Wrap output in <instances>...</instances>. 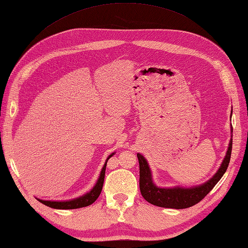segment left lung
I'll return each instance as SVG.
<instances>
[{
    "label": "left lung",
    "mask_w": 248,
    "mask_h": 248,
    "mask_svg": "<svg viewBox=\"0 0 248 248\" xmlns=\"http://www.w3.org/2000/svg\"><path fill=\"white\" fill-rule=\"evenodd\" d=\"M232 118V115H230ZM230 133H232V126H230ZM232 149V134L230 135L226 155L224 157L220 168L210 180L193 187H158L154 184L152 178V172L149 167L148 160L140 153H137V158L140 162V189L142 198L147 202L164 208L184 209L198 204L208 194L217 183L225 173L230 162V155Z\"/></svg>",
    "instance_id": "left-lung-1"
}]
</instances>
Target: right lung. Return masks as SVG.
<instances>
[{
    "label": "right lung",
    "instance_id": "obj_1",
    "mask_svg": "<svg viewBox=\"0 0 248 248\" xmlns=\"http://www.w3.org/2000/svg\"><path fill=\"white\" fill-rule=\"evenodd\" d=\"M114 155V153L110 154L108 156L105 165H103L100 175L98 177V180L95 184V186L92 188L89 192H86L85 194L81 195V197L73 199V200H68V201H45L41 199H37L39 202H41L42 204L50 207V208H55V209H77V208H82V207H86L91 204H93L95 201L99 197L102 190L103 186V181H105V174H106V167L108 158H111Z\"/></svg>",
    "mask_w": 248,
    "mask_h": 248
}]
</instances>
